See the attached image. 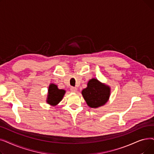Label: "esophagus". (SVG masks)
<instances>
[{
  "mask_svg": "<svg viewBox=\"0 0 154 154\" xmlns=\"http://www.w3.org/2000/svg\"><path fill=\"white\" fill-rule=\"evenodd\" d=\"M77 91V88L76 87H72L70 88V91H71L72 92H76Z\"/></svg>",
  "mask_w": 154,
  "mask_h": 154,
  "instance_id": "esophagus-1",
  "label": "esophagus"
}]
</instances>
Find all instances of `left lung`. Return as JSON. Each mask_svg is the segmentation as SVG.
Instances as JSON below:
<instances>
[{
	"label": "left lung",
	"instance_id": "obj_1",
	"mask_svg": "<svg viewBox=\"0 0 154 154\" xmlns=\"http://www.w3.org/2000/svg\"><path fill=\"white\" fill-rule=\"evenodd\" d=\"M82 94L87 105L92 108H97L106 103L110 96V88L95 79H91Z\"/></svg>",
	"mask_w": 154,
	"mask_h": 154
}]
</instances>
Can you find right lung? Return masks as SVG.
Instances as JSON below:
<instances>
[{"label":"right lung","instance_id":"add662e5","mask_svg":"<svg viewBox=\"0 0 154 154\" xmlns=\"http://www.w3.org/2000/svg\"><path fill=\"white\" fill-rule=\"evenodd\" d=\"M65 93H66V91L62 89H59L56 85L51 84L48 87L47 103L52 106H56L61 101Z\"/></svg>","mask_w":154,"mask_h":154}]
</instances>
